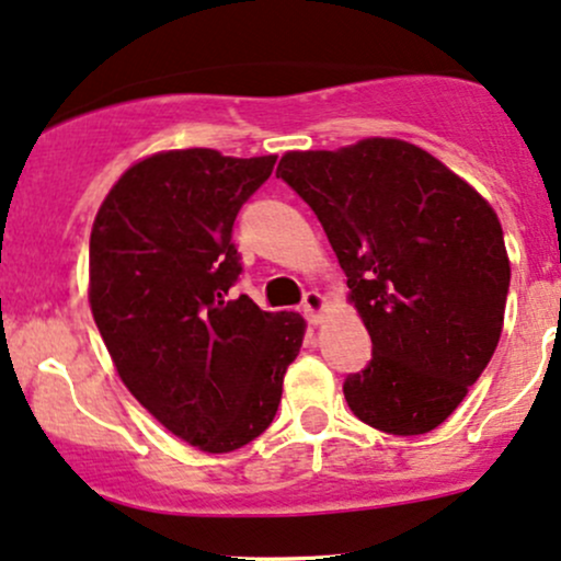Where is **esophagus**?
<instances>
[{"label":"esophagus","instance_id":"esophagus-1","mask_svg":"<svg viewBox=\"0 0 561 561\" xmlns=\"http://www.w3.org/2000/svg\"><path fill=\"white\" fill-rule=\"evenodd\" d=\"M325 307H329V301L320 291H307L305 294V301H301V310H305V318L310 320L312 325L320 323V318H323Z\"/></svg>","mask_w":561,"mask_h":561}]
</instances>
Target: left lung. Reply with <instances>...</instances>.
<instances>
[{
	"instance_id": "left-lung-1",
	"label": "left lung",
	"mask_w": 561,
	"mask_h": 561,
	"mask_svg": "<svg viewBox=\"0 0 561 561\" xmlns=\"http://www.w3.org/2000/svg\"><path fill=\"white\" fill-rule=\"evenodd\" d=\"M275 174L318 214L374 342L344 381L350 411L400 437L437 430L499 347L512 278L499 214L398 137L288 150Z\"/></svg>"
}]
</instances>
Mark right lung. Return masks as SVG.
Segmentation results:
<instances>
[{
  "mask_svg": "<svg viewBox=\"0 0 561 561\" xmlns=\"http://www.w3.org/2000/svg\"><path fill=\"white\" fill-rule=\"evenodd\" d=\"M273 167L275 156L159 150L116 180L92 225L90 307L118 379L204 453L273 424L307 331L299 312L228 299L241 273L232 222Z\"/></svg>",
  "mask_w": 561,
  "mask_h": 561,
  "instance_id": "1",
  "label": "right lung"
}]
</instances>
